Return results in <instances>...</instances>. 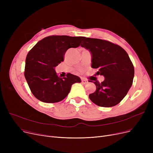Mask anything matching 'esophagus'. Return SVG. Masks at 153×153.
<instances>
[{"instance_id": "34e87169", "label": "esophagus", "mask_w": 153, "mask_h": 153, "mask_svg": "<svg viewBox=\"0 0 153 153\" xmlns=\"http://www.w3.org/2000/svg\"><path fill=\"white\" fill-rule=\"evenodd\" d=\"M81 82H82V84H86L88 83V81H87V80L85 79H82Z\"/></svg>"}]
</instances>
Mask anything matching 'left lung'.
I'll use <instances>...</instances> for the list:
<instances>
[{"instance_id": "1", "label": "left lung", "mask_w": 153, "mask_h": 153, "mask_svg": "<svg viewBox=\"0 0 153 153\" xmlns=\"http://www.w3.org/2000/svg\"><path fill=\"white\" fill-rule=\"evenodd\" d=\"M81 46L91 52L92 68L98 69L97 74L105 77L101 83L93 82L97 89L89 99L100 107L117 105L133 84L134 70L128 54L121 46L105 39L85 38Z\"/></svg>"}]
</instances>
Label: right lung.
<instances>
[{"mask_svg":"<svg viewBox=\"0 0 153 153\" xmlns=\"http://www.w3.org/2000/svg\"><path fill=\"white\" fill-rule=\"evenodd\" d=\"M84 36L51 35L39 41L27 54L24 75L31 93L39 100L56 103L66 97L72 85L81 82L78 76L70 73L58 76L54 68L64 61L71 48L80 46Z\"/></svg>","mask_w":153,"mask_h":153,"instance_id":"obj_1","label":"right lung"}]
</instances>
